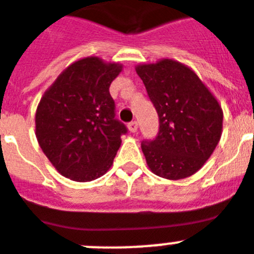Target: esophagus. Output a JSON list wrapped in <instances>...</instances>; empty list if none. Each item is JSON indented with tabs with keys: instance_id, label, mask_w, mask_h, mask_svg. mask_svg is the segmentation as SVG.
<instances>
[{
	"instance_id": "esophagus-1",
	"label": "esophagus",
	"mask_w": 254,
	"mask_h": 254,
	"mask_svg": "<svg viewBox=\"0 0 254 254\" xmlns=\"http://www.w3.org/2000/svg\"><path fill=\"white\" fill-rule=\"evenodd\" d=\"M137 128H138V123L136 122V121H132V122L128 123L129 132H132V133H135V132L137 131Z\"/></svg>"
}]
</instances>
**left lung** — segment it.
Here are the masks:
<instances>
[{
    "instance_id": "left-lung-1",
    "label": "left lung",
    "mask_w": 254,
    "mask_h": 254,
    "mask_svg": "<svg viewBox=\"0 0 254 254\" xmlns=\"http://www.w3.org/2000/svg\"><path fill=\"white\" fill-rule=\"evenodd\" d=\"M135 69L159 117L157 138L141 144L149 170L167 180L190 177L220 141L224 121L220 103L183 63L162 59Z\"/></svg>"
}]
</instances>
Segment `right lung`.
I'll return each mask as SVG.
<instances>
[{
    "mask_svg": "<svg viewBox=\"0 0 254 254\" xmlns=\"http://www.w3.org/2000/svg\"><path fill=\"white\" fill-rule=\"evenodd\" d=\"M123 65L87 56L71 63L41 97L36 137L56 171L78 183L105 175L127 132L109 87Z\"/></svg>",
    "mask_w": 254,
    "mask_h": 254,
    "instance_id": "obj_1",
    "label": "right lung"
}]
</instances>
